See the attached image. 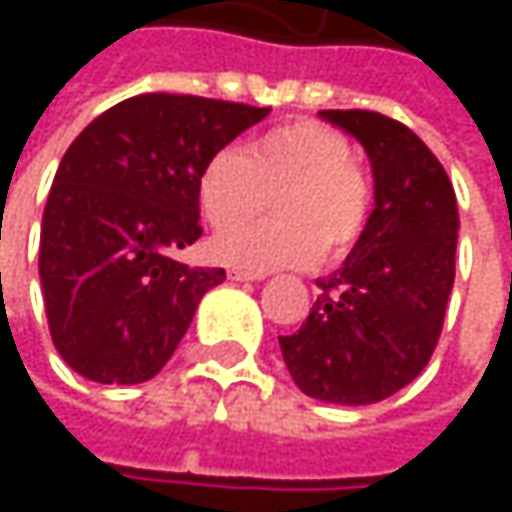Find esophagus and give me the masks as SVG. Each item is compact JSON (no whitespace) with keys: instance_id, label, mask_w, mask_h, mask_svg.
Masks as SVG:
<instances>
[{"instance_id":"1","label":"esophagus","mask_w":512,"mask_h":512,"mask_svg":"<svg viewBox=\"0 0 512 512\" xmlns=\"http://www.w3.org/2000/svg\"><path fill=\"white\" fill-rule=\"evenodd\" d=\"M228 278H231V281H257V278H263V272L243 269V266H231V269H228Z\"/></svg>"}]
</instances>
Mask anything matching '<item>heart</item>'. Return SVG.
Listing matches in <instances>:
<instances>
[{
  "instance_id": "1",
  "label": "heart",
  "mask_w": 512,
  "mask_h": 512,
  "mask_svg": "<svg viewBox=\"0 0 512 512\" xmlns=\"http://www.w3.org/2000/svg\"><path fill=\"white\" fill-rule=\"evenodd\" d=\"M276 204V219L243 226ZM373 186L353 145L329 124L302 118L252 139L246 151H219L198 174L201 216L216 228L213 252L249 269L308 266L347 257L370 219Z\"/></svg>"
}]
</instances>
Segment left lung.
I'll return each instance as SVG.
<instances>
[{
	"instance_id": "obj_1",
	"label": "left lung",
	"mask_w": 512,
	"mask_h": 512,
	"mask_svg": "<svg viewBox=\"0 0 512 512\" xmlns=\"http://www.w3.org/2000/svg\"><path fill=\"white\" fill-rule=\"evenodd\" d=\"M320 115L364 145L376 207L353 255L317 281L308 320L278 344L308 397L364 406L409 385L439 344L460 210L448 171L406 124L367 109Z\"/></svg>"
}]
</instances>
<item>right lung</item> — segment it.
<instances>
[{"label":"right lung","instance_id":"add662e5","mask_svg":"<svg viewBox=\"0 0 512 512\" xmlns=\"http://www.w3.org/2000/svg\"><path fill=\"white\" fill-rule=\"evenodd\" d=\"M269 109L139 94L61 156L41 225V290L58 356L103 385L156 376L225 269L171 252L201 237L198 174Z\"/></svg>","mask_w":512,"mask_h":512}]
</instances>
